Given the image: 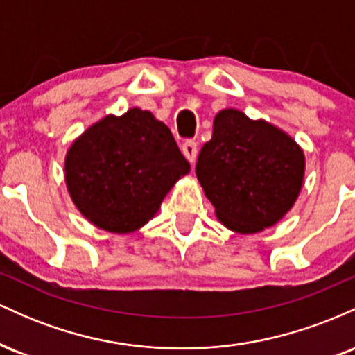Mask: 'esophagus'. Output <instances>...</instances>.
<instances>
[{"label": "esophagus", "mask_w": 355, "mask_h": 355, "mask_svg": "<svg viewBox=\"0 0 355 355\" xmlns=\"http://www.w3.org/2000/svg\"><path fill=\"white\" fill-rule=\"evenodd\" d=\"M182 152H183V155H185V157H187V160H189L190 164H193L195 158H197V153H198L197 141H193V140H187V141H183V145H182Z\"/></svg>", "instance_id": "obj_1"}]
</instances>
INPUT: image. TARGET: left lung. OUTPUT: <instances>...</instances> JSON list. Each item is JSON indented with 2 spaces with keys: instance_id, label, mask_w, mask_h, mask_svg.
Segmentation results:
<instances>
[{
  "instance_id": "obj_1",
  "label": "left lung",
  "mask_w": 355,
  "mask_h": 355,
  "mask_svg": "<svg viewBox=\"0 0 355 355\" xmlns=\"http://www.w3.org/2000/svg\"><path fill=\"white\" fill-rule=\"evenodd\" d=\"M304 168V152L287 133L229 108L215 116L195 172L220 222L239 234H255L291 210Z\"/></svg>"
}]
</instances>
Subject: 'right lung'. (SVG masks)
<instances>
[{
	"instance_id": "obj_1",
	"label": "right lung",
	"mask_w": 355,
	"mask_h": 355,
	"mask_svg": "<svg viewBox=\"0 0 355 355\" xmlns=\"http://www.w3.org/2000/svg\"><path fill=\"white\" fill-rule=\"evenodd\" d=\"M64 172L73 202L89 222L128 234L157 214L190 164L168 126L132 108L89 126L68 150Z\"/></svg>"
}]
</instances>
